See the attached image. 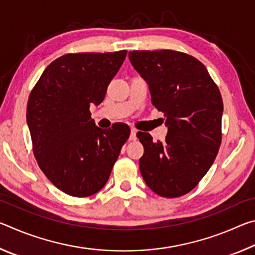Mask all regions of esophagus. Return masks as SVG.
I'll list each match as a JSON object with an SVG mask.
<instances>
[{"label": "esophagus", "instance_id": "1", "mask_svg": "<svg viewBox=\"0 0 255 255\" xmlns=\"http://www.w3.org/2000/svg\"><path fill=\"white\" fill-rule=\"evenodd\" d=\"M136 133H137V129H136V128H131V130H130V137H129V139H130V140H135V139H136Z\"/></svg>", "mask_w": 255, "mask_h": 255}]
</instances>
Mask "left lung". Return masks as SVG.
Here are the masks:
<instances>
[{
  "label": "left lung",
  "mask_w": 255,
  "mask_h": 255,
  "mask_svg": "<svg viewBox=\"0 0 255 255\" xmlns=\"http://www.w3.org/2000/svg\"><path fill=\"white\" fill-rule=\"evenodd\" d=\"M129 59L147 82L153 106L169 128L165 140L157 143L148 132H137L144 146L141 176L156 195L181 197L197 187L218 154L221 92L204 64L185 53L132 50Z\"/></svg>",
  "instance_id": "8db88e82"
}]
</instances>
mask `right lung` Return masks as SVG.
Wrapping results in <instances>:
<instances>
[{"label":"right lung","instance_id":"add662e5","mask_svg":"<svg viewBox=\"0 0 255 255\" xmlns=\"http://www.w3.org/2000/svg\"><path fill=\"white\" fill-rule=\"evenodd\" d=\"M126 55L127 50L60 56L29 96L34 157L50 182L72 197L92 196L105 187L130 135L123 123L97 127L90 112V106L103 101Z\"/></svg>","mask_w":255,"mask_h":255}]
</instances>
